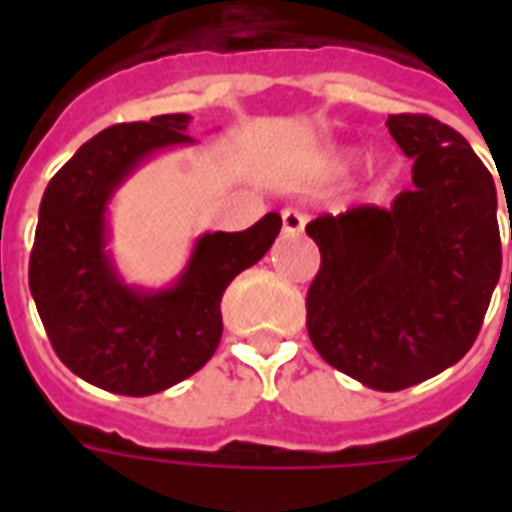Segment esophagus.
<instances>
[{"label": "esophagus", "mask_w": 512, "mask_h": 512, "mask_svg": "<svg viewBox=\"0 0 512 512\" xmlns=\"http://www.w3.org/2000/svg\"><path fill=\"white\" fill-rule=\"evenodd\" d=\"M281 228H284V233H292V236H295V233H300L305 228V215L295 207L281 209Z\"/></svg>", "instance_id": "esophagus-1"}]
</instances>
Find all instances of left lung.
Listing matches in <instances>:
<instances>
[{
	"label": "left lung",
	"instance_id": "left-lung-1",
	"mask_svg": "<svg viewBox=\"0 0 512 512\" xmlns=\"http://www.w3.org/2000/svg\"><path fill=\"white\" fill-rule=\"evenodd\" d=\"M412 188L388 209L361 204L305 231L321 268L305 297L313 348L366 388H412L476 342L500 281L492 172L468 140L425 114L388 116Z\"/></svg>",
	"mask_w": 512,
	"mask_h": 512
}]
</instances>
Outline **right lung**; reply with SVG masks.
I'll list each match as a JSON object with an SVG mask.
<instances>
[{
  "label": "right lung",
  "instance_id": "add662e5",
  "mask_svg": "<svg viewBox=\"0 0 512 512\" xmlns=\"http://www.w3.org/2000/svg\"><path fill=\"white\" fill-rule=\"evenodd\" d=\"M188 114L114 124L52 177L39 207L28 287L58 358L90 385L151 396L199 372L223 335L225 287L271 249L281 217L239 233H204L180 279L159 292L127 287L106 252V209L151 154L193 143Z\"/></svg>",
  "mask_w": 512,
  "mask_h": 512
}]
</instances>
